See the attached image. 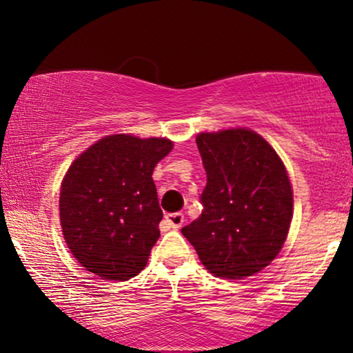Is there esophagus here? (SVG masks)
Segmentation results:
<instances>
[{
	"label": "esophagus",
	"mask_w": 353,
	"mask_h": 353,
	"mask_svg": "<svg viewBox=\"0 0 353 353\" xmlns=\"http://www.w3.org/2000/svg\"><path fill=\"white\" fill-rule=\"evenodd\" d=\"M165 223L173 229H178L185 223V214L183 213H168L165 216Z\"/></svg>",
	"instance_id": "34e87169"
}]
</instances>
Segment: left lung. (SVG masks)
<instances>
[{
  "label": "left lung",
  "instance_id": "8db88e82",
  "mask_svg": "<svg viewBox=\"0 0 353 353\" xmlns=\"http://www.w3.org/2000/svg\"><path fill=\"white\" fill-rule=\"evenodd\" d=\"M196 143L207 173L203 210L181 229L183 236L216 277L256 274L282 250L293 216L283 162L247 129L201 134Z\"/></svg>",
  "mask_w": 353,
  "mask_h": 353
}]
</instances>
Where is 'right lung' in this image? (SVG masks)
Masks as SVG:
<instances>
[{
  "instance_id": "obj_1",
  "label": "right lung",
  "mask_w": 353,
  "mask_h": 353,
  "mask_svg": "<svg viewBox=\"0 0 353 353\" xmlns=\"http://www.w3.org/2000/svg\"><path fill=\"white\" fill-rule=\"evenodd\" d=\"M172 146L165 139L111 135L68 168L60 223L66 245L89 272L129 280L146 265L164 216L152 170Z\"/></svg>"
}]
</instances>
